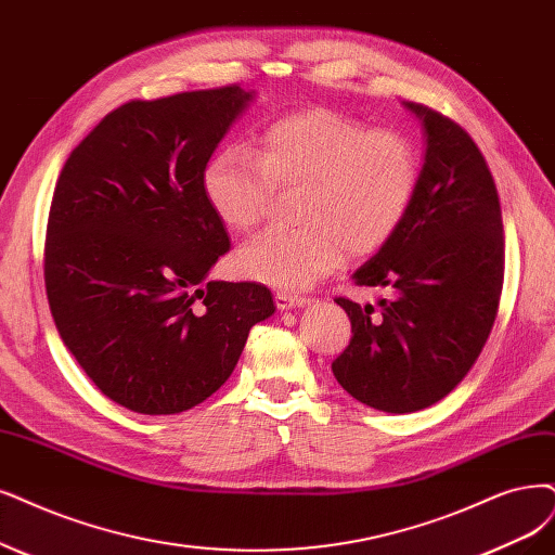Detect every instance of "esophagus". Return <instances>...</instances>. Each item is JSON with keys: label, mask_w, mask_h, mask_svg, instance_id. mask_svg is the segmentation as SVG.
<instances>
[{"label": "esophagus", "mask_w": 555, "mask_h": 555, "mask_svg": "<svg viewBox=\"0 0 555 555\" xmlns=\"http://www.w3.org/2000/svg\"><path fill=\"white\" fill-rule=\"evenodd\" d=\"M311 299L304 295H288V293H276L274 295V304L276 309L281 311H291V309H299V306H306Z\"/></svg>", "instance_id": "esophagus-1"}]
</instances>
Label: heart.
Masks as SVG:
<instances>
[{
  "instance_id": "obj_1",
  "label": "heart",
  "mask_w": 555,
  "mask_h": 555,
  "mask_svg": "<svg viewBox=\"0 0 555 555\" xmlns=\"http://www.w3.org/2000/svg\"><path fill=\"white\" fill-rule=\"evenodd\" d=\"M421 184L418 151L400 132L371 130L334 109L274 118L256 151L229 146L203 171V194L229 229L251 231L276 192L299 190L293 229H267L235 254L237 272L281 291L309 288L343 260L393 240Z\"/></svg>"
}]
</instances>
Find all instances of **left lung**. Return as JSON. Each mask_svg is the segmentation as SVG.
<instances>
[{"label":"left lung","mask_w":555,"mask_h":555,"mask_svg":"<svg viewBox=\"0 0 555 555\" xmlns=\"http://www.w3.org/2000/svg\"><path fill=\"white\" fill-rule=\"evenodd\" d=\"M406 107L427 134L418 192L393 240L352 276L391 295L379 309L336 297L352 338L332 363L347 393L388 414L435 404L466 377L494 326L505 274L499 192L478 143L453 118Z\"/></svg>","instance_id":"8db88e82"}]
</instances>
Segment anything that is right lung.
Returning <instances> with one entry per match:
<instances>
[{
    "label": "right lung",
    "mask_w": 555,
    "mask_h": 555,
    "mask_svg": "<svg viewBox=\"0 0 555 555\" xmlns=\"http://www.w3.org/2000/svg\"><path fill=\"white\" fill-rule=\"evenodd\" d=\"M254 95L237 85L130 100L56 178L46 293L91 382L137 414H180L231 377L249 330L274 313L254 281H205L231 249L203 194L217 143Z\"/></svg>",
    "instance_id": "1"
}]
</instances>
